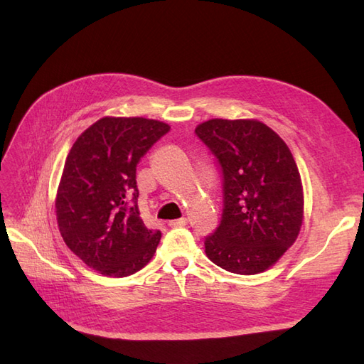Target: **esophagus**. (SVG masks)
<instances>
[{"label": "esophagus", "instance_id": "esophagus-1", "mask_svg": "<svg viewBox=\"0 0 364 364\" xmlns=\"http://www.w3.org/2000/svg\"><path fill=\"white\" fill-rule=\"evenodd\" d=\"M186 223H188V220L182 217L178 220H171V222H168V226L170 228H182V226H186Z\"/></svg>", "mask_w": 364, "mask_h": 364}]
</instances>
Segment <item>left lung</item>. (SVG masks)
<instances>
[{
	"label": "left lung",
	"mask_w": 364,
	"mask_h": 364,
	"mask_svg": "<svg viewBox=\"0 0 364 364\" xmlns=\"http://www.w3.org/2000/svg\"><path fill=\"white\" fill-rule=\"evenodd\" d=\"M196 135L223 176L222 220L205 238L206 257L237 274L267 270L302 226V182L290 149L257 119L214 118Z\"/></svg>",
	"instance_id": "1"
}]
</instances>
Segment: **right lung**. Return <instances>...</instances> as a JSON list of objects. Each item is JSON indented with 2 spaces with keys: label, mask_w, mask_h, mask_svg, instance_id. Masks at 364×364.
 Masks as SVG:
<instances>
[{
  "label": "right lung",
  "mask_w": 364,
  "mask_h": 364,
  "mask_svg": "<svg viewBox=\"0 0 364 364\" xmlns=\"http://www.w3.org/2000/svg\"><path fill=\"white\" fill-rule=\"evenodd\" d=\"M170 126L141 117H105L73 144L56 196L60 235L86 266L123 278L155 255L161 230L139 217L136 165Z\"/></svg>",
  "instance_id": "right-lung-1"
}]
</instances>
